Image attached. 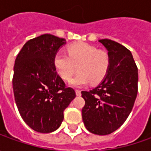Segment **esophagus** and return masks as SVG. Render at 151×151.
Segmentation results:
<instances>
[{
	"mask_svg": "<svg viewBox=\"0 0 151 151\" xmlns=\"http://www.w3.org/2000/svg\"><path fill=\"white\" fill-rule=\"evenodd\" d=\"M76 96H80L81 95V91L80 90H76Z\"/></svg>",
	"mask_w": 151,
	"mask_h": 151,
	"instance_id": "1",
	"label": "esophagus"
}]
</instances>
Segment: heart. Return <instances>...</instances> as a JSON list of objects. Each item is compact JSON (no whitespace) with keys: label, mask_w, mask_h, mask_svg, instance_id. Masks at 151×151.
I'll list each match as a JSON object with an SVG mask.
<instances>
[{"label":"heart","mask_w":151,"mask_h":151,"mask_svg":"<svg viewBox=\"0 0 151 151\" xmlns=\"http://www.w3.org/2000/svg\"><path fill=\"white\" fill-rule=\"evenodd\" d=\"M53 64L57 74L62 80L69 81L76 70L78 74L71 80L70 85L76 87L89 82L100 83L106 77L110 67V57L105 51L86 43L71 44L68 54L58 51L54 56Z\"/></svg>","instance_id":"heart-1"}]
</instances>
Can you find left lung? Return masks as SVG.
<instances>
[{
  "label": "left lung",
  "mask_w": 151,
  "mask_h": 151,
  "mask_svg": "<svg viewBox=\"0 0 151 151\" xmlns=\"http://www.w3.org/2000/svg\"><path fill=\"white\" fill-rule=\"evenodd\" d=\"M107 50L110 67L94 89L81 91L82 119L86 129L98 135L117 130L134 107L138 92V68L131 52L115 41L98 40Z\"/></svg>",
  "instance_id": "left-lung-1"
}]
</instances>
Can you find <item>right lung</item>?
<instances>
[{"instance_id": "add662e5", "label": "right lung", "mask_w": 151, "mask_h": 151, "mask_svg": "<svg viewBox=\"0 0 151 151\" xmlns=\"http://www.w3.org/2000/svg\"><path fill=\"white\" fill-rule=\"evenodd\" d=\"M65 38L43 34L23 45L14 65L12 86L17 107L33 130L51 133L59 129L64 110L76 97L55 70L53 60Z\"/></svg>"}]
</instances>
